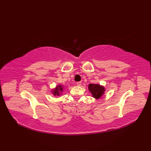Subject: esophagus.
Wrapping results in <instances>:
<instances>
[{"mask_svg": "<svg viewBox=\"0 0 151 151\" xmlns=\"http://www.w3.org/2000/svg\"><path fill=\"white\" fill-rule=\"evenodd\" d=\"M76 84L77 85V86H81V82H77V83H76Z\"/></svg>", "mask_w": 151, "mask_h": 151, "instance_id": "34e87169", "label": "esophagus"}]
</instances>
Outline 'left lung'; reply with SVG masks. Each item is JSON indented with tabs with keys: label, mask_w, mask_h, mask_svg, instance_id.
<instances>
[{
	"label": "left lung",
	"mask_w": 151,
	"mask_h": 151,
	"mask_svg": "<svg viewBox=\"0 0 151 151\" xmlns=\"http://www.w3.org/2000/svg\"><path fill=\"white\" fill-rule=\"evenodd\" d=\"M89 90L93 96V97L96 99L101 98L104 92V88L102 86H100L99 84H90L89 85Z\"/></svg>",
	"instance_id": "obj_1"
}]
</instances>
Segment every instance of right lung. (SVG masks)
Returning <instances> with one entry per match:
<instances>
[{"instance_id": "right-lung-1", "label": "right lung", "mask_w": 151, "mask_h": 151, "mask_svg": "<svg viewBox=\"0 0 151 151\" xmlns=\"http://www.w3.org/2000/svg\"><path fill=\"white\" fill-rule=\"evenodd\" d=\"M63 88L62 86H58V87H57V88L54 90L53 91V94L54 95H57L58 96L60 94V91H62Z\"/></svg>"}]
</instances>
